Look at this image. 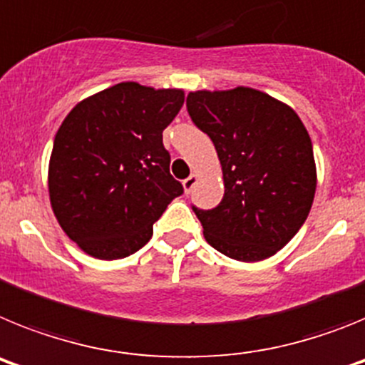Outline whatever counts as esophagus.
Returning a JSON list of instances; mask_svg holds the SVG:
<instances>
[{
  "label": "esophagus",
  "mask_w": 365,
  "mask_h": 365,
  "mask_svg": "<svg viewBox=\"0 0 365 365\" xmlns=\"http://www.w3.org/2000/svg\"><path fill=\"white\" fill-rule=\"evenodd\" d=\"M199 180V175L197 173H192V175L188 177V179L182 180V188H185V193H190L193 190V186L197 185Z\"/></svg>",
  "instance_id": "34e87169"
}]
</instances>
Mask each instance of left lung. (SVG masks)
Wrapping results in <instances>:
<instances>
[{
	"label": "left lung",
	"mask_w": 365,
	"mask_h": 365,
	"mask_svg": "<svg viewBox=\"0 0 365 365\" xmlns=\"http://www.w3.org/2000/svg\"><path fill=\"white\" fill-rule=\"evenodd\" d=\"M186 108L212 138L225 182L214 210L193 208L205 240L245 263L274 256L314 201L318 177L305 125L291 106L245 86L192 91Z\"/></svg>",
	"instance_id": "left-lung-1"
}]
</instances>
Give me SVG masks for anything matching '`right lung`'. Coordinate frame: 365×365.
<instances>
[{
    "label": "right lung",
    "mask_w": 365,
    "mask_h": 365,
    "mask_svg": "<svg viewBox=\"0 0 365 365\" xmlns=\"http://www.w3.org/2000/svg\"><path fill=\"white\" fill-rule=\"evenodd\" d=\"M185 89L120 82L80 100L54 137L49 199L67 237L96 259H120L150 241L182 193L170 175L163 131Z\"/></svg>",
    "instance_id": "add662e5"
}]
</instances>
